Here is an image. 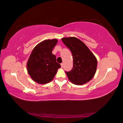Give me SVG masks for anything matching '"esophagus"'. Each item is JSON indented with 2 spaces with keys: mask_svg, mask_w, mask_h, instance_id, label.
<instances>
[{
  "mask_svg": "<svg viewBox=\"0 0 123 123\" xmlns=\"http://www.w3.org/2000/svg\"><path fill=\"white\" fill-rule=\"evenodd\" d=\"M61 67L62 68L63 67V63H61Z\"/></svg>",
  "mask_w": 123,
  "mask_h": 123,
  "instance_id": "obj_1",
  "label": "esophagus"
}]
</instances>
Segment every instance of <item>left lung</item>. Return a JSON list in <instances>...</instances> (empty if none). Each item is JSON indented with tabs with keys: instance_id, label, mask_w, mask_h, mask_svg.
<instances>
[{
	"instance_id": "obj_1",
	"label": "left lung",
	"mask_w": 123,
	"mask_h": 123,
	"mask_svg": "<svg viewBox=\"0 0 123 123\" xmlns=\"http://www.w3.org/2000/svg\"><path fill=\"white\" fill-rule=\"evenodd\" d=\"M62 41L73 56V68L71 71L66 72L69 80L75 85L87 83L96 73V58L86 45L75 37L63 38Z\"/></svg>"
}]
</instances>
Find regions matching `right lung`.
<instances>
[{
	"mask_svg": "<svg viewBox=\"0 0 123 123\" xmlns=\"http://www.w3.org/2000/svg\"><path fill=\"white\" fill-rule=\"evenodd\" d=\"M57 43L56 39L45 40L35 46L27 63V71L36 82L44 84L54 79L61 65L56 62L52 51Z\"/></svg>",
	"mask_w": 123,
	"mask_h": 123,
	"instance_id": "add662e5",
	"label": "right lung"
}]
</instances>
